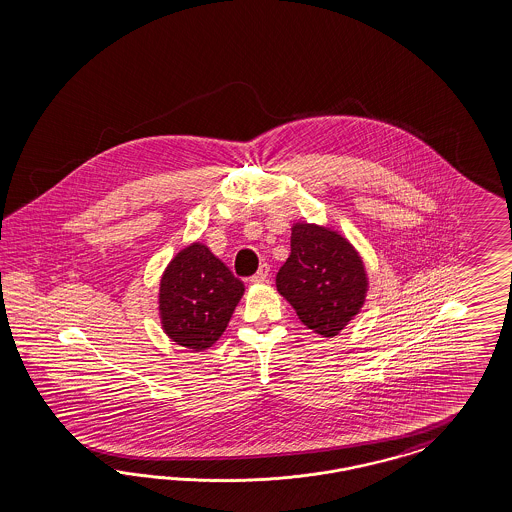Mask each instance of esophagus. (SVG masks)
Segmentation results:
<instances>
[{
	"instance_id": "esophagus-1",
	"label": "esophagus",
	"mask_w": 512,
	"mask_h": 512,
	"mask_svg": "<svg viewBox=\"0 0 512 512\" xmlns=\"http://www.w3.org/2000/svg\"><path fill=\"white\" fill-rule=\"evenodd\" d=\"M268 272H270V266L268 264H261V268L257 270L255 276H251L253 283H264L268 279Z\"/></svg>"
}]
</instances>
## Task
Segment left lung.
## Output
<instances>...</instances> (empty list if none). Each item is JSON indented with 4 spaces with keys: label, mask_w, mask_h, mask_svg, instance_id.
<instances>
[{
    "label": "left lung",
    "mask_w": 512,
    "mask_h": 512,
    "mask_svg": "<svg viewBox=\"0 0 512 512\" xmlns=\"http://www.w3.org/2000/svg\"><path fill=\"white\" fill-rule=\"evenodd\" d=\"M276 287L304 325L332 338L362 308L368 279L357 249L341 234L295 223L291 255L279 268Z\"/></svg>",
    "instance_id": "8db88e82"
}]
</instances>
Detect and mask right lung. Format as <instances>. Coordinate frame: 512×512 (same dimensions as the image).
<instances>
[{
  "mask_svg": "<svg viewBox=\"0 0 512 512\" xmlns=\"http://www.w3.org/2000/svg\"><path fill=\"white\" fill-rule=\"evenodd\" d=\"M242 295L244 283L195 242L172 259L161 278V325L178 345L208 349L225 332Z\"/></svg>",
  "mask_w": 512,
  "mask_h": 512,
  "instance_id": "add662e5",
  "label": "right lung"
}]
</instances>
